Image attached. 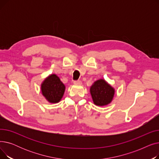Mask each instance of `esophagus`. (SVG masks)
I'll use <instances>...</instances> for the list:
<instances>
[{
    "instance_id": "34e87169",
    "label": "esophagus",
    "mask_w": 159,
    "mask_h": 159,
    "mask_svg": "<svg viewBox=\"0 0 159 159\" xmlns=\"http://www.w3.org/2000/svg\"><path fill=\"white\" fill-rule=\"evenodd\" d=\"M73 84H76V85H80V84H82V82L80 80H75V81H74Z\"/></svg>"
}]
</instances>
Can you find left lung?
Segmentation results:
<instances>
[{"label":"left lung","instance_id":"8db88e82","mask_svg":"<svg viewBox=\"0 0 159 159\" xmlns=\"http://www.w3.org/2000/svg\"><path fill=\"white\" fill-rule=\"evenodd\" d=\"M90 93L96 106H103L110 104L112 101L115 89L104 79H99L90 87Z\"/></svg>","mask_w":159,"mask_h":159}]
</instances>
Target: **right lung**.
I'll return each mask as SVG.
<instances>
[{
  "label": "right lung",
  "instance_id": "right-lung-1",
  "mask_svg": "<svg viewBox=\"0 0 159 159\" xmlns=\"http://www.w3.org/2000/svg\"><path fill=\"white\" fill-rule=\"evenodd\" d=\"M65 89V85L55 74L49 75L41 84L42 94L50 103L60 102Z\"/></svg>",
  "mask_w": 159,
  "mask_h": 159
}]
</instances>
